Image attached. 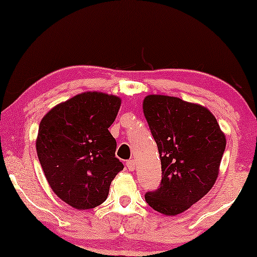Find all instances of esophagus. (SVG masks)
I'll return each mask as SVG.
<instances>
[{
    "mask_svg": "<svg viewBox=\"0 0 257 257\" xmlns=\"http://www.w3.org/2000/svg\"><path fill=\"white\" fill-rule=\"evenodd\" d=\"M126 167H128V169L131 170V172H134V170H135V161H134V159H129V161L126 162Z\"/></svg>",
    "mask_w": 257,
    "mask_h": 257,
    "instance_id": "esophagus-1",
    "label": "esophagus"
}]
</instances>
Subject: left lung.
Returning <instances> with one entry per match:
<instances>
[{
  "label": "left lung",
  "mask_w": 257,
  "mask_h": 257,
  "mask_svg": "<svg viewBox=\"0 0 257 257\" xmlns=\"http://www.w3.org/2000/svg\"><path fill=\"white\" fill-rule=\"evenodd\" d=\"M143 110L162 164L161 186L145 199L158 213L175 216L211 190L226 137L208 108L175 96L147 95Z\"/></svg>",
  "instance_id": "8db88e82"
}]
</instances>
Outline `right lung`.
<instances>
[{
	"label": "right lung",
	"instance_id": "right-lung-1",
	"mask_svg": "<svg viewBox=\"0 0 257 257\" xmlns=\"http://www.w3.org/2000/svg\"><path fill=\"white\" fill-rule=\"evenodd\" d=\"M120 98L84 91L46 113L38 126L37 156L57 196L78 210L95 208L107 198L122 162L108 132Z\"/></svg>",
	"mask_w": 257,
	"mask_h": 257
}]
</instances>
